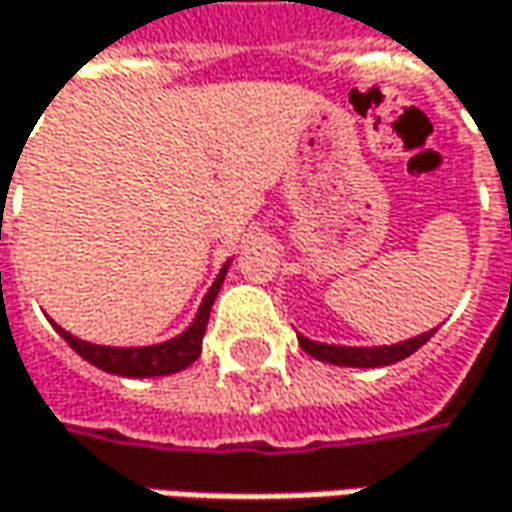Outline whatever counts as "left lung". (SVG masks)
Segmentation results:
<instances>
[{"label": "left lung", "instance_id": "1", "mask_svg": "<svg viewBox=\"0 0 512 512\" xmlns=\"http://www.w3.org/2000/svg\"><path fill=\"white\" fill-rule=\"evenodd\" d=\"M434 331L419 334V337L404 340V343H395V346H375V349H366V346H328V343H313V340H307V337L299 334V346L307 354H313L316 360H325V363H334V366L375 369V366H390V363H398V360L410 357L413 351L422 349L434 337Z\"/></svg>", "mask_w": 512, "mask_h": 512}]
</instances>
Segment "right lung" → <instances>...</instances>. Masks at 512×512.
Segmentation results:
<instances>
[{
    "instance_id": "right-lung-1",
    "label": "right lung",
    "mask_w": 512,
    "mask_h": 512,
    "mask_svg": "<svg viewBox=\"0 0 512 512\" xmlns=\"http://www.w3.org/2000/svg\"><path fill=\"white\" fill-rule=\"evenodd\" d=\"M225 272H228V263L222 266V272L216 275L213 287L208 290L205 302L199 307L193 325L178 334L175 340H166L158 346H143V349H114V346H93V343H84L78 337L67 334L64 328H58V334L70 343L72 349L78 351L87 363H93L96 369L102 372H111V375H122V378H155V375H172V372H181L187 369L199 354H202V337L208 331V316L213 299L225 281Z\"/></svg>"
}]
</instances>
